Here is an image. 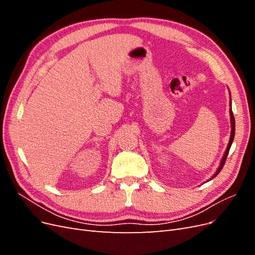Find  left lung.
I'll return each mask as SVG.
<instances>
[{
	"label": "left lung",
	"instance_id": "obj_1",
	"mask_svg": "<svg viewBox=\"0 0 255 255\" xmlns=\"http://www.w3.org/2000/svg\"><path fill=\"white\" fill-rule=\"evenodd\" d=\"M230 98H231V96H230ZM230 120H231V135H230V140H229V143H228V146H227V150H226L225 154H223V156L221 158V161H220V165H219L218 169H217V170H216L214 175L208 181L213 180L214 177L217 176V174L221 171L223 165H225V163H226V159L228 157V154H229L231 145H232V142L234 140V136H235V119H234V115H233V112H232V102H231V100H230Z\"/></svg>",
	"mask_w": 255,
	"mask_h": 255
}]
</instances>
